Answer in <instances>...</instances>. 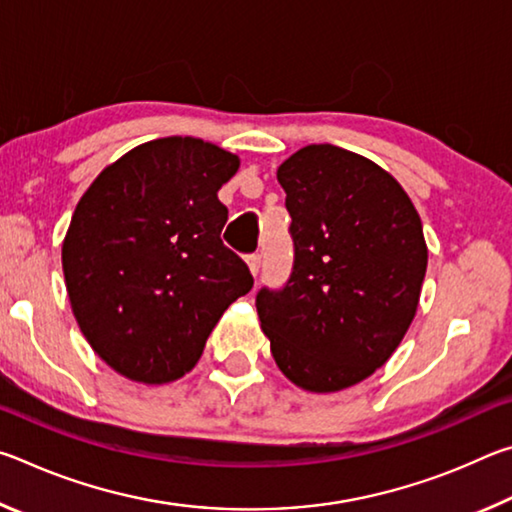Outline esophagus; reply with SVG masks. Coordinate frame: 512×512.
I'll use <instances>...</instances> for the list:
<instances>
[{
  "instance_id": "1",
  "label": "esophagus",
  "mask_w": 512,
  "mask_h": 512,
  "mask_svg": "<svg viewBox=\"0 0 512 512\" xmlns=\"http://www.w3.org/2000/svg\"><path fill=\"white\" fill-rule=\"evenodd\" d=\"M246 264H248V271L253 273V277H257L259 264H262V257H259V255H248V257H246Z\"/></svg>"
}]
</instances>
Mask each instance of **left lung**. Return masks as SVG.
Returning <instances> with one entry per match:
<instances>
[{"label": "left lung", "mask_w": 512, "mask_h": 512, "mask_svg": "<svg viewBox=\"0 0 512 512\" xmlns=\"http://www.w3.org/2000/svg\"><path fill=\"white\" fill-rule=\"evenodd\" d=\"M296 262L257 316L282 375L307 393L359 384L391 359L415 318L427 273L420 214L368 158L302 146L277 167Z\"/></svg>", "instance_id": "8db88e82"}]
</instances>
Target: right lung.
<instances>
[{"instance_id":"1","label":"right lung","mask_w":512,"mask_h":512,"mask_svg":"<svg viewBox=\"0 0 512 512\" xmlns=\"http://www.w3.org/2000/svg\"><path fill=\"white\" fill-rule=\"evenodd\" d=\"M239 155L198 137H160L110 162L63 239V273L85 341L121 377L169 384L201 359L253 275L223 246L219 189Z\"/></svg>"}]
</instances>
